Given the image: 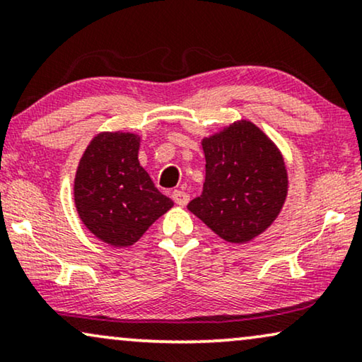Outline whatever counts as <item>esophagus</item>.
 I'll list each match as a JSON object with an SVG mask.
<instances>
[{"instance_id":"34e87169","label":"esophagus","mask_w":362,"mask_h":362,"mask_svg":"<svg viewBox=\"0 0 362 362\" xmlns=\"http://www.w3.org/2000/svg\"><path fill=\"white\" fill-rule=\"evenodd\" d=\"M172 200H174L177 205L185 206L188 200H190V197H188V193L182 192V190H174V192H172Z\"/></svg>"}]
</instances>
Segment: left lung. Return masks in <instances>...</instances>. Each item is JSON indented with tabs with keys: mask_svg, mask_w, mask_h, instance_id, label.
I'll use <instances>...</instances> for the list:
<instances>
[{
	"mask_svg": "<svg viewBox=\"0 0 362 362\" xmlns=\"http://www.w3.org/2000/svg\"><path fill=\"white\" fill-rule=\"evenodd\" d=\"M206 175L188 210L228 243L264 233L287 197V169L276 144L249 121H238L202 141Z\"/></svg>",
	"mask_w": 362,
	"mask_h": 362,
	"instance_id": "obj_1",
	"label": "left lung"
}]
</instances>
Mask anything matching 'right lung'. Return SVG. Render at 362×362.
I'll list each match as a JSON object with an SVG mask.
<instances>
[{
	"label": "right lung",
	"mask_w": 362,
	"mask_h": 362,
	"mask_svg": "<svg viewBox=\"0 0 362 362\" xmlns=\"http://www.w3.org/2000/svg\"><path fill=\"white\" fill-rule=\"evenodd\" d=\"M139 137L101 132L81 156L75 175V205L83 225L115 247L134 244L174 206L137 160Z\"/></svg>",
	"instance_id": "obj_1"
}]
</instances>
